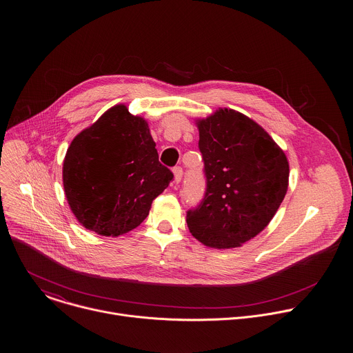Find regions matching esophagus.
I'll use <instances>...</instances> for the list:
<instances>
[{
	"instance_id": "34e87169",
	"label": "esophagus",
	"mask_w": 353,
	"mask_h": 353,
	"mask_svg": "<svg viewBox=\"0 0 353 353\" xmlns=\"http://www.w3.org/2000/svg\"><path fill=\"white\" fill-rule=\"evenodd\" d=\"M172 172H174V179H175V182H176V183L181 182V181H182V176H183V168H182V167H175V168L172 170Z\"/></svg>"
}]
</instances>
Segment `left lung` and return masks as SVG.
Listing matches in <instances>:
<instances>
[{
  "label": "left lung",
  "mask_w": 353,
  "mask_h": 353,
  "mask_svg": "<svg viewBox=\"0 0 353 353\" xmlns=\"http://www.w3.org/2000/svg\"><path fill=\"white\" fill-rule=\"evenodd\" d=\"M205 193L188 210L192 235L214 249L239 248L273 219L288 189L285 153L252 119L220 108L199 121Z\"/></svg>",
  "instance_id": "obj_1"
}]
</instances>
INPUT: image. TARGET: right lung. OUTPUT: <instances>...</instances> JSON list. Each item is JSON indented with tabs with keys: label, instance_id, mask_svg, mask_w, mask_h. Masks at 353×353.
Here are the masks:
<instances>
[{
	"label": "right lung",
	"instance_id": "right-lung-1",
	"mask_svg": "<svg viewBox=\"0 0 353 353\" xmlns=\"http://www.w3.org/2000/svg\"><path fill=\"white\" fill-rule=\"evenodd\" d=\"M148 123L123 104L107 110L74 137L63 160V189L88 230L118 236L140 225L174 179L159 161Z\"/></svg>",
	"mask_w": 353,
	"mask_h": 353
}]
</instances>
